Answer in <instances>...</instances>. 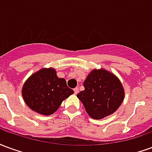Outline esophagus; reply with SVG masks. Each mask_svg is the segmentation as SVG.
I'll return each mask as SVG.
<instances>
[{
	"mask_svg": "<svg viewBox=\"0 0 152 152\" xmlns=\"http://www.w3.org/2000/svg\"><path fill=\"white\" fill-rule=\"evenodd\" d=\"M73 90H74V94H77L78 92H79V89H78V88H75Z\"/></svg>",
	"mask_w": 152,
	"mask_h": 152,
	"instance_id": "1",
	"label": "esophagus"
}]
</instances>
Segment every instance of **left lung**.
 I'll return each instance as SVG.
<instances>
[{"label":"left lung","instance_id":"left-lung-1","mask_svg":"<svg viewBox=\"0 0 152 152\" xmlns=\"http://www.w3.org/2000/svg\"><path fill=\"white\" fill-rule=\"evenodd\" d=\"M85 89L77 94L89 116L100 120L113 114L124 99L121 80L107 70L94 69L84 82Z\"/></svg>","mask_w":152,"mask_h":152}]
</instances>
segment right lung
Instances as JSON below:
<instances>
[{
  "label": "right lung",
  "instance_id": "obj_1",
  "mask_svg": "<svg viewBox=\"0 0 152 152\" xmlns=\"http://www.w3.org/2000/svg\"><path fill=\"white\" fill-rule=\"evenodd\" d=\"M56 72L52 67L41 68L23 84L22 96L32 111L45 115H52L63 100L74 93L67 87L65 79L58 77Z\"/></svg>",
  "mask_w": 152,
  "mask_h": 152
}]
</instances>
